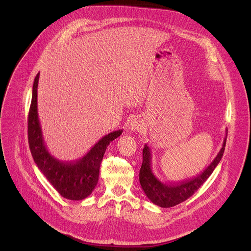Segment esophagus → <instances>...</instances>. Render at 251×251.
<instances>
[{
  "mask_svg": "<svg viewBox=\"0 0 251 251\" xmlns=\"http://www.w3.org/2000/svg\"><path fill=\"white\" fill-rule=\"evenodd\" d=\"M129 129H130L131 131H141V130L143 129V127H142V125H140L136 120H133V121H131V123H130Z\"/></svg>",
  "mask_w": 251,
  "mask_h": 251,
  "instance_id": "obj_1",
  "label": "esophagus"
}]
</instances>
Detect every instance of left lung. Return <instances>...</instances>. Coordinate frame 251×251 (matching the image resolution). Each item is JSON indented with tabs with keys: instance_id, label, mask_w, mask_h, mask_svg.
Returning <instances> with one entry per match:
<instances>
[{
	"instance_id": "left-lung-1",
	"label": "left lung",
	"mask_w": 251,
	"mask_h": 251,
	"mask_svg": "<svg viewBox=\"0 0 251 251\" xmlns=\"http://www.w3.org/2000/svg\"><path fill=\"white\" fill-rule=\"evenodd\" d=\"M227 130L223 143V147L217 157L209 164V166L199 176L184 181L180 184H166L161 182L152 171V156L151 149L145 144L143 149V163L139 173V181L141 187L146 194L147 198L161 207H172L181 203L191 198L196 191L207 180L216 167L221 162L226 143Z\"/></svg>"
}]
</instances>
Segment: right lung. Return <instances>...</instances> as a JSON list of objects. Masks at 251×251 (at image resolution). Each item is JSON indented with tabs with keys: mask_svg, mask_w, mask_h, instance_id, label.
Segmentation results:
<instances>
[{
	"mask_svg": "<svg viewBox=\"0 0 251 251\" xmlns=\"http://www.w3.org/2000/svg\"><path fill=\"white\" fill-rule=\"evenodd\" d=\"M39 78L40 74L37 75L33 81L27 120L28 144L33 161L61 197L71 201L83 200L92 193L98 183L100 164L107 146L118 138L123 130L113 131L102 137L79 160L65 162L56 159L46 146L39 119Z\"/></svg>",
	"mask_w": 251,
	"mask_h": 251,
	"instance_id": "right-lung-1",
	"label": "right lung"
}]
</instances>
